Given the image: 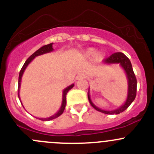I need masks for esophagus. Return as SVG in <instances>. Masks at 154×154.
I'll list each match as a JSON object with an SVG mask.
<instances>
[{
    "instance_id": "1",
    "label": "esophagus",
    "mask_w": 154,
    "mask_h": 154,
    "mask_svg": "<svg viewBox=\"0 0 154 154\" xmlns=\"http://www.w3.org/2000/svg\"><path fill=\"white\" fill-rule=\"evenodd\" d=\"M86 77V75L85 74H80L79 75H77V80H80V79H84Z\"/></svg>"
}]
</instances>
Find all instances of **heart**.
Returning <instances> with one entry per match:
<instances>
[{
	"label": "heart",
	"mask_w": 154,
	"mask_h": 154,
	"mask_svg": "<svg viewBox=\"0 0 154 154\" xmlns=\"http://www.w3.org/2000/svg\"><path fill=\"white\" fill-rule=\"evenodd\" d=\"M94 53H95V51H94V48H88V49L84 52V55L86 56V57H91L94 55ZM94 57H95L96 60H99L100 58V55L99 54H96Z\"/></svg>",
	"instance_id": "obj_1"
}]
</instances>
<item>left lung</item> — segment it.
Here are the masks:
<instances>
[{"label": "left lung", "mask_w": 154, "mask_h": 154, "mask_svg": "<svg viewBox=\"0 0 154 154\" xmlns=\"http://www.w3.org/2000/svg\"><path fill=\"white\" fill-rule=\"evenodd\" d=\"M105 64H119L122 66V68L125 70L126 75H127V81H128V91H127V100H126L125 103L122 105V106H120L119 108L116 109L111 110V111H109V110H103L101 109L98 108L97 106H96L94 103L91 101V98H90V90L88 88V98L89 100L90 104L94 107L96 110L99 112H101L105 113V114H109V115H113V114H119V113L125 111V109H127L128 108V106L133 103V100H135L136 96V88H137V80H136V76H135L134 72H133V67H132V64L130 63V60L127 58V57L123 54V53L118 52L115 53V54H112L110 57H109L108 58L105 59L103 60Z\"/></svg>", "instance_id": "obj_1"}]
</instances>
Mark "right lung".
<instances>
[{"mask_svg":"<svg viewBox=\"0 0 154 154\" xmlns=\"http://www.w3.org/2000/svg\"><path fill=\"white\" fill-rule=\"evenodd\" d=\"M53 44H54V43H51V44L46 45L42 46V47L40 48L39 49L37 50V51H35L34 54H32V55H31L30 57H29V58L26 60V62L24 63V66H23V67L21 68V71H20V73H19V77H18V98H19L20 101H21V99H20L19 91H20V87H21V77H22L23 74H24L26 68L27 67V66H28L29 63L32 61V60H33L35 57L42 55V54H47V53H50V52H51V51H54V48H53ZM74 84H71V85H70L69 86H68L67 88H66L64 90H63V100H62L61 107H60V110H59V111L57 112L56 114H54V116H51V117L45 118V119H40V118H38V119H40V120H42V121H51V120H53V119H57V117H59L60 116H61V115L63 113V112H64L65 107H66V94H67L68 91H69L70 89H71V88L74 87Z\"/></svg>","mask_w":154,"mask_h":154,"instance_id":"add662e5","label":"right lung"}]
</instances>
